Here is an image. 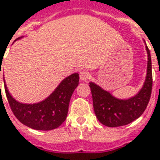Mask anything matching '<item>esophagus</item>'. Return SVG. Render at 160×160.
<instances>
[{
  "mask_svg": "<svg viewBox=\"0 0 160 160\" xmlns=\"http://www.w3.org/2000/svg\"><path fill=\"white\" fill-rule=\"evenodd\" d=\"M90 78V73L86 71V70H83L80 72V79L81 81H87L88 80H89Z\"/></svg>",
  "mask_w": 160,
  "mask_h": 160,
  "instance_id": "34e87169",
  "label": "esophagus"
}]
</instances>
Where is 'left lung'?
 Returning a JSON list of instances; mask_svg holds the SVG:
<instances>
[{"label":"left lung","mask_w":160,"mask_h":160,"mask_svg":"<svg viewBox=\"0 0 160 160\" xmlns=\"http://www.w3.org/2000/svg\"><path fill=\"white\" fill-rule=\"evenodd\" d=\"M147 73L143 88L134 97L119 99L96 84L90 82L93 109L97 119L108 127L126 126L140 117L150 100L152 88V73L150 50L147 46Z\"/></svg>","instance_id":"1"}]
</instances>
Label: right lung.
Here are the masks:
<instances>
[{
    "mask_svg": "<svg viewBox=\"0 0 160 160\" xmlns=\"http://www.w3.org/2000/svg\"><path fill=\"white\" fill-rule=\"evenodd\" d=\"M79 74L72 73L61 81L51 95L37 104L20 103L10 95L6 84L4 88L10 108L20 122L32 129L48 131L59 127L65 121L71 96L79 85Z\"/></svg>",
    "mask_w": 160,
    "mask_h": 160,
    "instance_id": "obj_1",
    "label": "right lung"
}]
</instances>
